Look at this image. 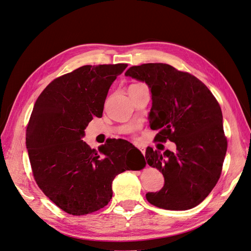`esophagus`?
I'll use <instances>...</instances> for the list:
<instances>
[{
    "label": "esophagus",
    "instance_id": "esophagus-1",
    "mask_svg": "<svg viewBox=\"0 0 251 251\" xmlns=\"http://www.w3.org/2000/svg\"><path fill=\"white\" fill-rule=\"evenodd\" d=\"M140 150H141V152H142V153L145 155V150L143 149V148H142V149H140Z\"/></svg>",
    "mask_w": 251,
    "mask_h": 251
}]
</instances>
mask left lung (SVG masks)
<instances>
[{"label": "left lung", "instance_id": "left-lung-1", "mask_svg": "<svg viewBox=\"0 0 251 251\" xmlns=\"http://www.w3.org/2000/svg\"><path fill=\"white\" fill-rule=\"evenodd\" d=\"M126 76L146 82L151 91L150 127L155 141H171L177 151L148 147L146 160L164 177L163 187L147 201L165 210H188L205 200L219 180L227 142L220 105L211 91L190 73L169 64L132 66Z\"/></svg>", "mask_w": 251, "mask_h": 251}]
</instances>
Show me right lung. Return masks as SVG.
Returning a JSON list of instances; mask_svg holds the SVG:
<instances>
[{
  "label": "right lung",
  "instance_id": "right-lung-1",
  "mask_svg": "<svg viewBox=\"0 0 251 251\" xmlns=\"http://www.w3.org/2000/svg\"><path fill=\"white\" fill-rule=\"evenodd\" d=\"M127 64L86 65L53 79L36 100L25 145L35 181L60 209L85 215L106 206L111 184L126 158L144 156L132 144L114 140L91 149L81 138L94 117H102L111 83ZM131 150L126 152L124 146Z\"/></svg>",
  "mask_w": 251,
  "mask_h": 251
}]
</instances>
